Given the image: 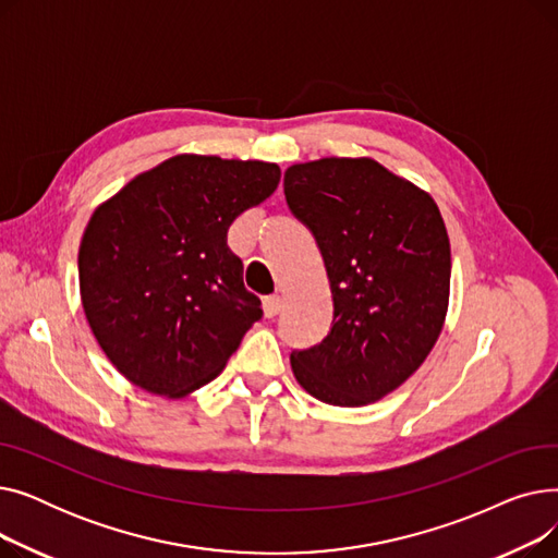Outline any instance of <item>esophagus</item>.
<instances>
[{
    "label": "esophagus",
    "instance_id": "esophagus-1",
    "mask_svg": "<svg viewBox=\"0 0 558 558\" xmlns=\"http://www.w3.org/2000/svg\"><path fill=\"white\" fill-rule=\"evenodd\" d=\"M280 310H282V296L274 294V296H267V299H264V316H267V318H274Z\"/></svg>",
    "mask_w": 558,
    "mask_h": 558
}]
</instances>
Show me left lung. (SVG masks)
<instances>
[{
    "label": "left lung",
    "mask_w": 558,
    "mask_h": 558,
    "mask_svg": "<svg viewBox=\"0 0 558 558\" xmlns=\"http://www.w3.org/2000/svg\"><path fill=\"white\" fill-rule=\"evenodd\" d=\"M284 196L326 262L328 337L291 353L320 402L364 407L416 373L444 330L450 240L434 198L373 158H320L284 171Z\"/></svg>",
    "instance_id": "obj_1"
}]
</instances>
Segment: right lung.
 <instances>
[{"mask_svg":"<svg viewBox=\"0 0 558 558\" xmlns=\"http://www.w3.org/2000/svg\"><path fill=\"white\" fill-rule=\"evenodd\" d=\"M278 183L274 162L181 154L93 213L78 248L81 303L129 383L183 398L223 371L262 318L228 228Z\"/></svg>","mask_w":558,"mask_h":558,"instance_id":"1","label":"right lung"}]
</instances>
